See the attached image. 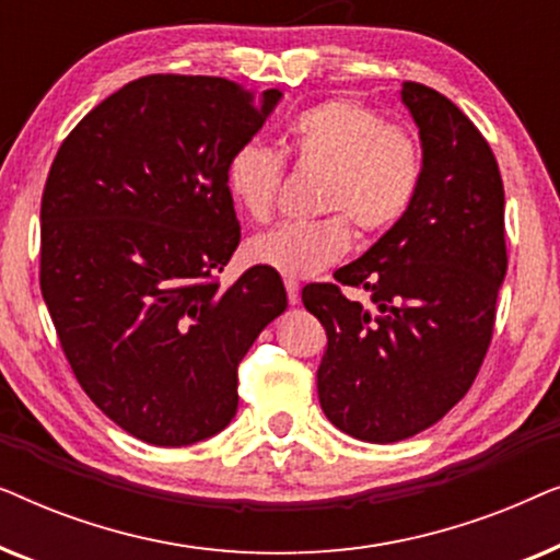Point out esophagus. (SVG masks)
I'll list each match as a JSON object with an SVG mask.
<instances>
[{"mask_svg":"<svg viewBox=\"0 0 560 560\" xmlns=\"http://www.w3.org/2000/svg\"><path fill=\"white\" fill-rule=\"evenodd\" d=\"M285 290H288V303L298 305V301H301V285H298V280L285 278Z\"/></svg>","mask_w":560,"mask_h":560,"instance_id":"esophagus-1","label":"esophagus"}]
</instances>
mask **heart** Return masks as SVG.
Returning a JSON list of instances; mask_svg holds the SVG:
<instances>
[{
  "mask_svg": "<svg viewBox=\"0 0 560 560\" xmlns=\"http://www.w3.org/2000/svg\"><path fill=\"white\" fill-rule=\"evenodd\" d=\"M290 152L303 165H326L318 188L320 219L290 221L247 242V259L290 278H311L347 255L351 224L377 236L402 221L423 183V148L408 127L385 121L377 106L357 96H331L298 112L285 129ZM285 158L244 142L226 163V188L236 206L267 224L278 209Z\"/></svg>",
  "mask_w": 560,
  "mask_h": 560,
  "instance_id": "heart-1",
  "label": "heart"
}]
</instances>
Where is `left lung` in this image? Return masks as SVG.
I'll use <instances>...</instances> for the list:
<instances>
[{"mask_svg": "<svg viewBox=\"0 0 560 560\" xmlns=\"http://www.w3.org/2000/svg\"><path fill=\"white\" fill-rule=\"evenodd\" d=\"M420 129L416 203L364 257L311 282L303 305L326 328L318 400L339 431L370 443L410 439L477 380L508 272L504 188L494 152L454 102L405 81ZM366 289V306L340 285Z\"/></svg>", "mask_w": 560, "mask_h": 560, "instance_id": "1", "label": "left lung"}]
</instances>
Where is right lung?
Returning <instances> with one entry per match:
<instances>
[{"label":"right lung","mask_w":560,"mask_h":560,"mask_svg":"<svg viewBox=\"0 0 560 560\" xmlns=\"http://www.w3.org/2000/svg\"><path fill=\"white\" fill-rule=\"evenodd\" d=\"M280 96L142 75L94 106L50 165L40 290L60 349L96 408L152 446L224 431L240 362L288 308L272 267L219 282L242 240L226 163Z\"/></svg>","instance_id":"add662e5"}]
</instances>
